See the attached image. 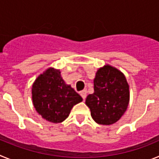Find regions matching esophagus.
I'll use <instances>...</instances> for the list:
<instances>
[{
    "label": "esophagus",
    "instance_id": "esophagus-1",
    "mask_svg": "<svg viewBox=\"0 0 159 159\" xmlns=\"http://www.w3.org/2000/svg\"><path fill=\"white\" fill-rule=\"evenodd\" d=\"M80 95L82 96L83 99H84V100H85V99H86V96H87V91H86V90H84V91L80 92Z\"/></svg>",
    "mask_w": 159,
    "mask_h": 159
}]
</instances>
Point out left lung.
Instances as JSON below:
<instances>
[{
    "instance_id": "1",
    "label": "left lung",
    "mask_w": 159,
    "mask_h": 159,
    "mask_svg": "<svg viewBox=\"0 0 159 159\" xmlns=\"http://www.w3.org/2000/svg\"><path fill=\"white\" fill-rule=\"evenodd\" d=\"M129 100V85L125 75L116 67L105 65L97 71L94 93L87 96L85 102L95 123L111 125L122 117Z\"/></svg>"
}]
</instances>
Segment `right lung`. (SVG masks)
<instances>
[{"instance_id": "add662e5", "label": "right lung", "mask_w": 159, "mask_h": 159, "mask_svg": "<svg viewBox=\"0 0 159 159\" xmlns=\"http://www.w3.org/2000/svg\"><path fill=\"white\" fill-rule=\"evenodd\" d=\"M32 102L42 118L53 123H62L73 106L83 100L70 85L65 84L60 70L49 67L33 83Z\"/></svg>"}]
</instances>
